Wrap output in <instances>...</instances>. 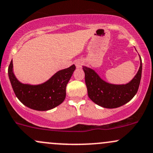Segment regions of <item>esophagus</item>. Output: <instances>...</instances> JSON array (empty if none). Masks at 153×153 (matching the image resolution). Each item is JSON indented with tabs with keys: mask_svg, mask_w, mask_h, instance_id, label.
I'll return each instance as SVG.
<instances>
[{
	"mask_svg": "<svg viewBox=\"0 0 153 153\" xmlns=\"http://www.w3.org/2000/svg\"><path fill=\"white\" fill-rule=\"evenodd\" d=\"M83 62L82 60H78L76 62V63H75V65H76V67H78V68H79V67H81L82 65H83Z\"/></svg>",
	"mask_w": 153,
	"mask_h": 153,
	"instance_id": "obj_1",
	"label": "esophagus"
}]
</instances>
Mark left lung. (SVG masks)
<instances>
[{"mask_svg": "<svg viewBox=\"0 0 153 153\" xmlns=\"http://www.w3.org/2000/svg\"><path fill=\"white\" fill-rule=\"evenodd\" d=\"M88 96L94 103L106 108H115L125 105L135 96L139 89L142 71L140 57V67L136 76L127 84L114 85L104 81L89 67H83Z\"/></svg>", "mask_w": 153, "mask_h": 153, "instance_id": "obj_1", "label": "left lung"}]
</instances>
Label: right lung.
Listing matches in <instances>:
<instances>
[{
    "mask_svg": "<svg viewBox=\"0 0 153 153\" xmlns=\"http://www.w3.org/2000/svg\"><path fill=\"white\" fill-rule=\"evenodd\" d=\"M75 66L57 72L48 81L39 85L23 84L14 76L12 60L8 74L16 97L23 105L36 111H48L60 105L66 97V87Z\"/></svg>",
    "mask_w": 153,
    "mask_h": 153,
    "instance_id": "1",
    "label": "right lung"
}]
</instances>
